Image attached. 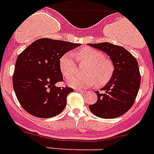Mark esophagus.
Returning <instances> with one entry per match:
<instances>
[{
  "label": "esophagus",
  "mask_w": 154,
  "mask_h": 154,
  "mask_svg": "<svg viewBox=\"0 0 154 154\" xmlns=\"http://www.w3.org/2000/svg\"><path fill=\"white\" fill-rule=\"evenodd\" d=\"M75 91H79V92L81 93H85V91H83V90H81V89H75Z\"/></svg>",
  "instance_id": "esophagus-1"
}]
</instances>
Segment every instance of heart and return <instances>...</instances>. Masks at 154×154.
Listing matches in <instances>:
<instances>
[{
    "label": "heart",
    "mask_w": 154,
    "mask_h": 154,
    "mask_svg": "<svg viewBox=\"0 0 154 154\" xmlns=\"http://www.w3.org/2000/svg\"><path fill=\"white\" fill-rule=\"evenodd\" d=\"M75 57L80 66H87L84 71L86 74L85 76L71 77L77 72V65L70 55H63L59 61L60 69L63 76L68 77L66 82L71 87L84 88L95 84L98 87H102L113 77V62L106 59L101 51L91 48H84L75 53Z\"/></svg>",
    "instance_id": "1"
}]
</instances>
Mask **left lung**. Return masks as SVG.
I'll return each mask as SVG.
<instances>
[{
	"label": "left lung",
	"instance_id": "left-lung-1",
	"mask_svg": "<svg viewBox=\"0 0 154 154\" xmlns=\"http://www.w3.org/2000/svg\"><path fill=\"white\" fill-rule=\"evenodd\" d=\"M110 56L114 66L113 77L101 89L96 91L98 100L89 106L91 113L101 118H116L131 109L136 99L141 82L139 64L131 53L119 45L109 42L90 44Z\"/></svg>",
	"mask_w": 154,
	"mask_h": 154
}]
</instances>
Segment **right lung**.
<instances>
[{"label": "right lung", "mask_w": 154, "mask_h": 154, "mask_svg": "<svg viewBox=\"0 0 154 154\" xmlns=\"http://www.w3.org/2000/svg\"><path fill=\"white\" fill-rule=\"evenodd\" d=\"M80 44L41 38L29 45L16 59L12 82L21 106L41 118L57 116L65 109L73 89L56 87L63 81L59 61L64 54Z\"/></svg>", "instance_id": "right-lung-1"}]
</instances>
